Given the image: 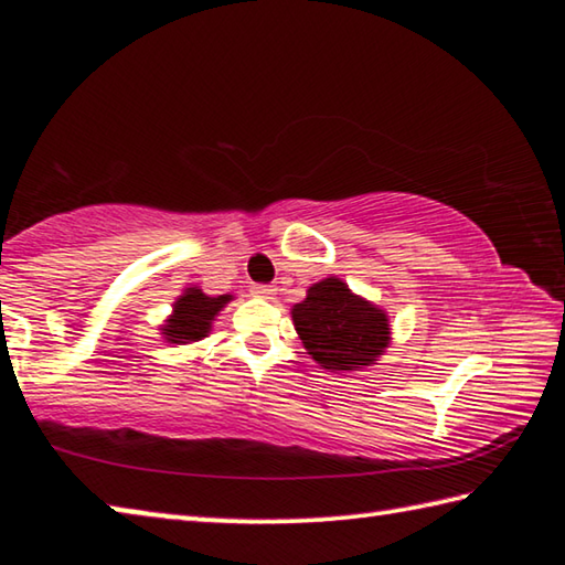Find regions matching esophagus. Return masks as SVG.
<instances>
[{"instance_id": "34e87169", "label": "esophagus", "mask_w": 565, "mask_h": 565, "mask_svg": "<svg viewBox=\"0 0 565 565\" xmlns=\"http://www.w3.org/2000/svg\"><path fill=\"white\" fill-rule=\"evenodd\" d=\"M252 294L259 296V299H274L276 289H274V286H269V284H256V286H252Z\"/></svg>"}]
</instances>
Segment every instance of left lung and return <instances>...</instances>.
Segmentation results:
<instances>
[{
  "mask_svg": "<svg viewBox=\"0 0 565 565\" xmlns=\"http://www.w3.org/2000/svg\"><path fill=\"white\" fill-rule=\"evenodd\" d=\"M291 321L306 353L341 374L374 366L391 343L388 313L353 294L339 276L311 284L306 299L294 303Z\"/></svg>",
  "mask_w": 565,
  "mask_h": 565,
  "instance_id": "1",
  "label": "left lung"
}]
</instances>
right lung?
<instances>
[{
    "label": "right lung",
    "instance_id": "obj_1",
    "mask_svg": "<svg viewBox=\"0 0 565 565\" xmlns=\"http://www.w3.org/2000/svg\"><path fill=\"white\" fill-rule=\"evenodd\" d=\"M228 301H234L232 294L209 296L194 284L186 286L179 294V299L171 303V313L159 327L161 339L174 343V347H186V343L206 339L212 333L218 311H224Z\"/></svg>",
    "mask_w": 565,
    "mask_h": 565
}]
</instances>
